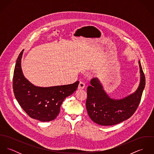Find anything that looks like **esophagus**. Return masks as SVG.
<instances>
[{
	"label": "esophagus",
	"mask_w": 154,
	"mask_h": 154,
	"mask_svg": "<svg viewBox=\"0 0 154 154\" xmlns=\"http://www.w3.org/2000/svg\"><path fill=\"white\" fill-rule=\"evenodd\" d=\"M85 84L83 82H80L78 85V89H84L85 88Z\"/></svg>",
	"instance_id": "obj_1"
}]
</instances>
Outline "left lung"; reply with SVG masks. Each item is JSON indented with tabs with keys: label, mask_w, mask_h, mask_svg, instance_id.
Masks as SVG:
<instances>
[{
	"label": "left lung",
	"mask_w": 154,
	"mask_h": 154,
	"mask_svg": "<svg viewBox=\"0 0 154 154\" xmlns=\"http://www.w3.org/2000/svg\"><path fill=\"white\" fill-rule=\"evenodd\" d=\"M140 83L134 92L122 99H114L104 90L100 80L95 78L87 88L86 108L91 119L101 126H111L129 119L137 109L145 86V77L140 62Z\"/></svg>",
	"instance_id": "1"
}]
</instances>
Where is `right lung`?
<instances>
[{
    "label": "right lung",
    "mask_w": 154,
    "mask_h": 154,
    "mask_svg": "<svg viewBox=\"0 0 154 154\" xmlns=\"http://www.w3.org/2000/svg\"><path fill=\"white\" fill-rule=\"evenodd\" d=\"M23 51V50L18 56L14 72L13 89L15 98L30 117L43 122L51 121L59 114L64 100L76 90L79 82L49 87L33 85L22 72Z\"/></svg>",
    "instance_id": "right-lung-1"
}]
</instances>
